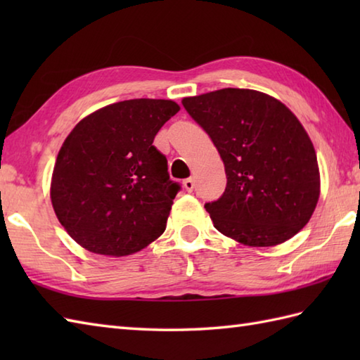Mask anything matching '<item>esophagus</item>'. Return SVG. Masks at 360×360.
I'll return each instance as SVG.
<instances>
[{
    "label": "esophagus",
    "instance_id": "obj_1",
    "mask_svg": "<svg viewBox=\"0 0 360 360\" xmlns=\"http://www.w3.org/2000/svg\"><path fill=\"white\" fill-rule=\"evenodd\" d=\"M182 186H184L187 192H192V190L195 188V181L192 178H187V179H184V182H182Z\"/></svg>",
    "mask_w": 360,
    "mask_h": 360
}]
</instances>
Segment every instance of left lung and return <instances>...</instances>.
Masks as SVG:
<instances>
[{
    "mask_svg": "<svg viewBox=\"0 0 360 360\" xmlns=\"http://www.w3.org/2000/svg\"><path fill=\"white\" fill-rule=\"evenodd\" d=\"M182 105L224 162V193L204 205L221 233L269 248L308 224L320 195L317 156L285 105L240 88L186 97Z\"/></svg>",
    "mask_w": 360,
    "mask_h": 360,
    "instance_id": "obj_1",
    "label": "left lung"
}]
</instances>
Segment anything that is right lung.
Masks as SVG:
<instances>
[{"mask_svg": "<svg viewBox=\"0 0 360 360\" xmlns=\"http://www.w3.org/2000/svg\"><path fill=\"white\" fill-rule=\"evenodd\" d=\"M179 111L173 101L133 98L80 120L53 167V212L82 248L124 257L164 233L178 182L153 141Z\"/></svg>", "mask_w": 360, "mask_h": 360, "instance_id": "right-lung-1", "label": "right lung"}]
</instances>
